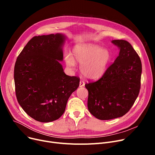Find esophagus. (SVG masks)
I'll return each instance as SVG.
<instances>
[{
  "mask_svg": "<svg viewBox=\"0 0 155 155\" xmlns=\"http://www.w3.org/2000/svg\"><path fill=\"white\" fill-rule=\"evenodd\" d=\"M84 85H85V82H84L83 80H80V84H79V86L80 87H84Z\"/></svg>",
  "mask_w": 155,
  "mask_h": 155,
  "instance_id": "esophagus-1",
  "label": "esophagus"
}]
</instances>
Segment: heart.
Segmentation results:
<instances>
[{
    "label": "heart",
    "mask_w": 155,
    "mask_h": 155,
    "mask_svg": "<svg viewBox=\"0 0 155 155\" xmlns=\"http://www.w3.org/2000/svg\"><path fill=\"white\" fill-rule=\"evenodd\" d=\"M110 58L109 51L101 46L86 43L75 45L73 49V56L67 54L65 61L67 66L73 68L75 61L80 63L82 75L91 79H95L104 73Z\"/></svg>",
    "instance_id": "obj_1"
}]
</instances>
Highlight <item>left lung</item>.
<instances>
[{
    "instance_id": "8db88e82",
    "label": "left lung",
    "mask_w": 155,
    "mask_h": 155,
    "mask_svg": "<svg viewBox=\"0 0 155 155\" xmlns=\"http://www.w3.org/2000/svg\"><path fill=\"white\" fill-rule=\"evenodd\" d=\"M112 43L119 48V56L99 80L85 85L88 91V110L101 120L125 115L132 107L141 88L140 56L127 41L116 39Z\"/></svg>"
}]
</instances>
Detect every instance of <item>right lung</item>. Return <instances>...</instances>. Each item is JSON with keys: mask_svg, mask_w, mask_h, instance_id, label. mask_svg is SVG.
Returning <instances> with one entry per match:
<instances>
[{"mask_svg": "<svg viewBox=\"0 0 155 155\" xmlns=\"http://www.w3.org/2000/svg\"><path fill=\"white\" fill-rule=\"evenodd\" d=\"M65 36L60 33L35 36L24 46L14 67L15 95L23 110L32 119L48 123L64 113L80 78L63 71L62 46Z\"/></svg>", "mask_w": 155, "mask_h": 155, "instance_id": "obj_1", "label": "right lung"}]
</instances>
